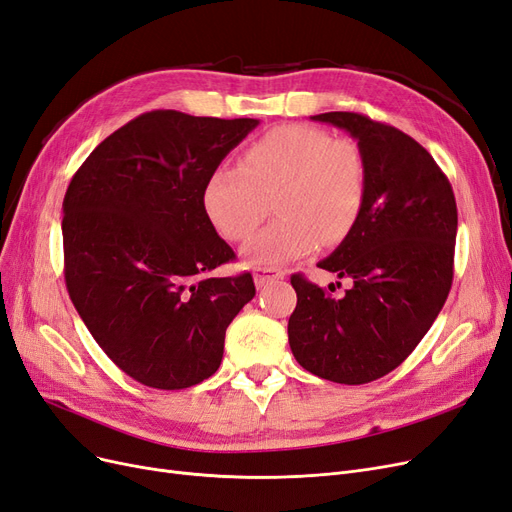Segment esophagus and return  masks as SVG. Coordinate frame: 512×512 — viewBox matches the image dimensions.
Wrapping results in <instances>:
<instances>
[{
  "label": "esophagus",
  "instance_id": "esophagus-1",
  "mask_svg": "<svg viewBox=\"0 0 512 512\" xmlns=\"http://www.w3.org/2000/svg\"><path fill=\"white\" fill-rule=\"evenodd\" d=\"M282 278H285V270H280V268H257L255 270V285L257 287H263V285H268V282L282 280Z\"/></svg>",
  "mask_w": 512,
  "mask_h": 512
}]
</instances>
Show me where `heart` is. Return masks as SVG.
I'll return each instance as SVG.
<instances>
[{"label":"heart","mask_w":512,"mask_h":512,"mask_svg":"<svg viewBox=\"0 0 512 512\" xmlns=\"http://www.w3.org/2000/svg\"><path fill=\"white\" fill-rule=\"evenodd\" d=\"M367 173L361 149L331 132L287 124L266 132L240 158L219 166L202 189L204 213L234 242L249 240L268 215L280 217L249 246L255 263H282L308 255L323 240H344L361 217Z\"/></svg>","instance_id":"1"}]
</instances>
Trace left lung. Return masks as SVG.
<instances>
[{
    "label": "left lung",
    "instance_id": "1",
    "mask_svg": "<svg viewBox=\"0 0 512 512\" xmlns=\"http://www.w3.org/2000/svg\"><path fill=\"white\" fill-rule=\"evenodd\" d=\"M312 120L358 141L367 194L350 234L318 263L350 278L352 287L335 297L301 274L291 276L297 306L289 344L295 361L323 380L367 384L405 361L445 304L456 198L439 164L399 128L354 111L318 113Z\"/></svg>",
    "mask_w": 512,
    "mask_h": 512
}]
</instances>
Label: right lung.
I'll use <instances>...</instances> for the list:
<instances>
[{"label": "right lung", "mask_w": 512, "mask_h": 512, "mask_svg": "<svg viewBox=\"0 0 512 512\" xmlns=\"http://www.w3.org/2000/svg\"><path fill=\"white\" fill-rule=\"evenodd\" d=\"M259 124L156 109L109 135L63 200L65 282L103 352L132 380L181 390L211 377L225 329L255 297L204 213L202 189Z\"/></svg>", "instance_id": "obj_1"}]
</instances>
